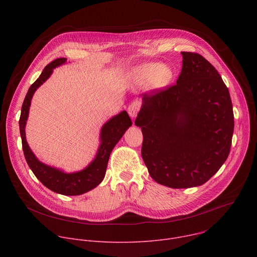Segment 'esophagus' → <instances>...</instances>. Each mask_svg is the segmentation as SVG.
<instances>
[{
	"label": "esophagus",
	"mask_w": 257,
	"mask_h": 257,
	"mask_svg": "<svg viewBox=\"0 0 257 257\" xmlns=\"http://www.w3.org/2000/svg\"><path fill=\"white\" fill-rule=\"evenodd\" d=\"M140 108H141V102L139 100H133L128 106V114L130 115V117L135 118L138 112L140 111Z\"/></svg>",
	"instance_id": "1"
}]
</instances>
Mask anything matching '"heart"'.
Segmentation results:
<instances>
[{
    "instance_id": "b5f03b06",
    "label": "heart",
    "mask_w": 257,
    "mask_h": 257,
    "mask_svg": "<svg viewBox=\"0 0 257 257\" xmlns=\"http://www.w3.org/2000/svg\"><path fill=\"white\" fill-rule=\"evenodd\" d=\"M132 79L137 83H151L155 85H164L172 78L169 68L156 63L144 64L136 67L131 73Z\"/></svg>"
}]
</instances>
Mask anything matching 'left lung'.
<instances>
[{"label":"left lung","instance_id":"1","mask_svg":"<svg viewBox=\"0 0 257 257\" xmlns=\"http://www.w3.org/2000/svg\"><path fill=\"white\" fill-rule=\"evenodd\" d=\"M181 54L177 83L142 93L135 119L144 164L170 188L207 182L226 162L234 131L232 100L221 75L201 55Z\"/></svg>","mask_w":257,"mask_h":257}]
</instances>
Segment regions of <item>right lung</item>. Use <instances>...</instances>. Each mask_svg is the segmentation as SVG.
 <instances>
[{
  "label": "right lung",
  "mask_w": 257,
  "mask_h": 257,
  "mask_svg": "<svg viewBox=\"0 0 257 257\" xmlns=\"http://www.w3.org/2000/svg\"><path fill=\"white\" fill-rule=\"evenodd\" d=\"M66 61V58H59L51 62L45 67L40 77L31 84L21 107L19 127L24 157L35 177L47 188L56 193L63 195H80L93 189L102 181L106 171L109 155H111L115 145L124 135L125 131L132 125V121L127 112L123 111L106 122L101 129V143L94 161L86 169L80 172L66 174L41 163L36 159L29 149L25 138V125L28 118L31 98L36 88H39L51 76L53 69L64 64Z\"/></svg>",
  "instance_id": "right-lung-1"
}]
</instances>
